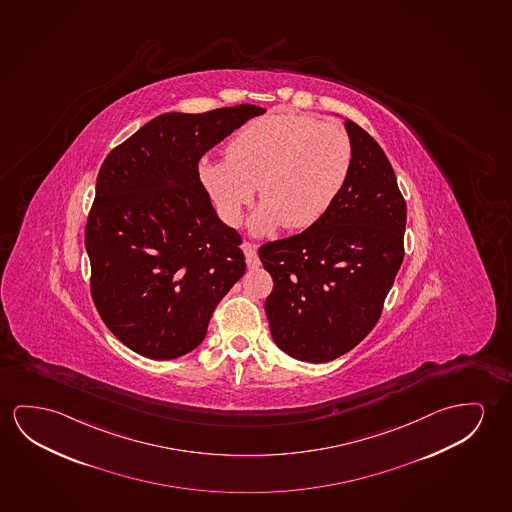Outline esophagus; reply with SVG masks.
Segmentation results:
<instances>
[{
  "label": "esophagus",
  "instance_id": "1",
  "mask_svg": "<svg viewBox=\"0 0 512 512\" xmlns=\"http://www.w3.org/2000/svg\"><path fill=\"white\" fill-rule=\"evenodd\" d=\"M244 255H246V264H248V268H259L260 260L259 255H257V248L253 246V244L246 243L243 246Z\"/></svg>",
  "mask_w": 512,
  "mask_h": 512
}]
</instances>
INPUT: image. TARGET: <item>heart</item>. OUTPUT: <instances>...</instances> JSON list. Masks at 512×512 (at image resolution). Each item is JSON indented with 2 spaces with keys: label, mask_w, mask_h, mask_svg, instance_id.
Instances as JSON below:
<instances>
[{
  "label": "heart",
  "mask_w": 512,
  "mask_h": 512,
  "mask_svg": "<svg viewBox=\"0 0 512 512\" xmlns=\"http://www.w3.org/2000/svg\"><path fill=\"white\" fill-rule=\"evenodd\" d=\"M353 143L337 122L278 111L248 122L230 140L227 158L205 161L200 179L230 223L252 202H264L252 227L268 234L278 225L299 230L323 220L346 186Z\"/></svg>",
  "instance_id": "b5f03b06"
}]
</instances>
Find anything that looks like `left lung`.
Instances as JSON below:
<instances>
[{
	"instance_id": "8db88e82",
	"label": "left lung",
	"mask_w": 512,
	"mask_h": 512,
	"mask_svg": "<svg viewBox=\"0 0 512 512\" xmlns=\"http://www.w3.org/2000/svg\"><path fill=\"white\" fill-rule=\"evenodd\" d=\"M353 166L323 220L259 248L273 278L271 337L296 360L331 362L378 323L404 259L406 202L394 168L365 129L346 120Z\"/></svg>"
}]
</instances>
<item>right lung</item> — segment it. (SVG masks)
Listing matches in <instances>:
<instances>
[{"label":"right lung","mask_w":512,"mask_h":512,"mask_svg":"<svg viewBox=\"0 0 512 512\" xmlns=\"http://www.w3.org/2000/svg\"><path fill=\"white\" fill-rule=\"evenodd\" d=\"M264 111L163 113L104 159L85 228L90 291L108 330L134 353L173 360L193 351L244 275L241 236L218 218L198 161Z\"/></svg>","instance_id":"right-lung-1"}]
</instances>
